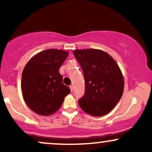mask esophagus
Listing matches in <instances>:
<instances>
[{
    "label": "esophagus",
    "mask_w": 152,
    "mask_h": 152,
    "mask_svg": "<svg viewBox=\"0 0 152 152\" xmlns=\"http://www.w3.org/2000/svg\"><path fill=\"white\" fill-rule=\"evenodd\" d=\"M69 87H70V90H71V91L72 92V91H73V90H74V86H73V85H71V86H69Z\"/></svg>",
    "instance_id": "1"
}]
</instances>
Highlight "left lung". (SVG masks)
I'll use <instances>...</instances> for the list:
<instances>
[{"label":"left lung","mask_w":152,"mask_h":152,"mask_svg":"<svg viewBox=\"0 0 152 152\" xmlns=\"http://www.w3.org/2000/svg\"><path fill=\"white\" fill-rule=\"evenodd\" d=\"M85 79V94L78 101L86 114L102 116L111 111L121 99L124 80L117 63L109 53L95 48L74 50Z\"/></svg>","instance_id":"left-lung-1"}]
</instances>
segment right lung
Wrapping results in <instances>:
<instances>
[{
	"mask_svg": "<svg viewBox=\"0 0 152 152\" xmlns=\"http://www.w3.org/2000/svg\"><path fill=\"white\" fill-rule=\"evenodd\" d=\"M69 52L48 49L36 54L22 73L21 89L26 104L41 116H50L61 106L70 89L63 83L59 69Z\"/></svg>",
	"mask_w": 152,
	"mask_h": 152,
	"instance_id": "right-lung-1",
	"label": "right lung"
}]
</instances>
